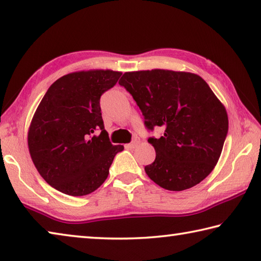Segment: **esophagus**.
<instances>
[{
  "mask_svg": "<svg viewBox=\"0 0 261 261\" xmlns=\"http://www.w3.org/2000/svg\"><path fill=\"white\" fill-rule=\"evenodd\" d=\"M138 144H139V138H137V137H136V138H135L134 140H132L131 143H130L129 145H127V146H129L130 148H135V147L138 146Z\"/></svg>",
  "mask_w": 261,
  "mask_h": 261,
  "instance_id": "1",
  "label": "esophagus"
}]
</instances>
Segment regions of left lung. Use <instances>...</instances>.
I'll list each match as a JSON object with an SVG mask.
<instances>
[{
  "label": "left lung",
  "instance_id": "1",
  "mask_svg": "<svg viewBox=\"0 0 261 261\" xmlns=\"http://www.w3.org/2000/svg\"><path fill=\"white\" fill-rule=\"evenodd\" d=\"M120 85L138 105L149 130L160 126V138L145 167L149 178L169 191L200 183L218 163L228 134V115L204 79L196 73L153 69L123 74Z\"/></svg>",
  "mask_w": 261,
  "mask_h": 261
}]
</instances>
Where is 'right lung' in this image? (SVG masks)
Instances as JSON below:
<instances>
[{"label": "right lung", "mask_w": 261, "mask_h": 261, "mask_svg": "<svg viewBox=\"0 0 261 261\" xmlns=\"http://www.w3.org/2000/svg\"><path fill=\"white\" fill-rule=\"evenodd\" d=\"M121 74L101 69L65 74L51 84L35 110L28 134L31 159L60 192L79 197L95 191L124 148L109 141L100 108V96Z\"/></svg>", "instance_id": "obj_1"}]
</instances>
